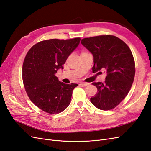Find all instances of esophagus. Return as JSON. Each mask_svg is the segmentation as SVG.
<instances>
[{
  "mask_svg": "<svg viewBox=\"0 0 151 151\" xmlns=\"http://www.w3.org/2000/svg\"><path fill=\"white\" fill-rule=\"evenodd\" d=\"M80 84L81 85H83V86H87V85H90L89 83H86V82H81Z\"/></svg>",
  "mask_w": 151,
  "mask_h": 151,
  "instance_id": "esophagus-1",
  "label": "esophagus"
}]
</instances>
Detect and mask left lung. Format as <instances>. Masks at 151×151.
Masks as SVG:
<instances>
[{
    "label": "left lung",
    "mask_w": 151,
    "mask_h": 151,
    "mask_svg": "<svg viewBox=\"0 0 151 151\" xmlns=\"http://www.w3.org/2000/svg\"><path fill=\"white\" fill-rule=\"evenodd\" d=\"M93 57V73L106 71L105 82H93L97 93L90 98L93 106L101 110L114 109L130 91L134 80V58L128 46L113 35H100L81 40Z\"/></svg>",
    "instance_id": "1"
}]
</instances>
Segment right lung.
I'll use <instances>...</instances> for the list:
<instances>
[{
    "label": "right lung",
    "instance_id": "add662e5",
    "mask_svg": "<svg viewBox=\"0 0 151 151\" xmlns=\"http://www.w3.org/2000/svg\"><path fill=\"white\" fill-rule=\"evenodd\" d=\"M81 38L44 40L29 50L23 65V81L31 101L49 114H58L71 102L78 85L65 84L55 75L77 47Z\"/></svg>",
    "mask_w": 151,
    "mask_h": 151
}]
</instances>
